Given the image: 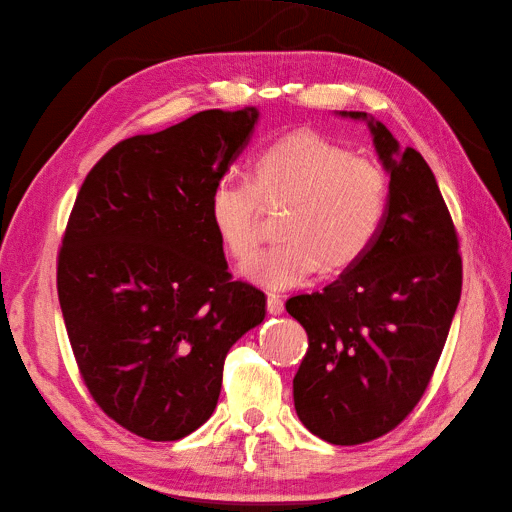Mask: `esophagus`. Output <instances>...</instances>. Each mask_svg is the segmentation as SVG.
I'll return each instance as SVG.
<instances>
[{
  "label": "esophagus",
  "mask_w": 512,
  "mask_h": 512,
  "mask_svg": "<svg viewBox=\"0 0 512 512\" xmlns=\"http://www.w3.org/2000/svg\"><path fill=\"white\" fill-rule=\"evenodd\" d=\"M267 312L269 314H282L284 312V301L277 294H267Z\"/></svg>",
  "instance_id": "1"
}]
</instances>
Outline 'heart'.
Instances as JSON below:
<instances>
[{"label": "heart", "instance_id": "b5f03b06", "mask_svg": "<svg viewBox=\"0 0 512 512\" xmlns=\"http://www.w3.org/2000/svg\"><path fill=\"white\" fill-rule=\"evenodd\" d=\"M262 203L288 207L282 218L286 239L243 273L269 288H290L322 265L346 269L369 252L389 209V181L378 164L303 130L262 149L252 162V181L226 175L213 185V226L241 262L260 245Z\"/></svg>", "mask_w": 512, "mask_h": 512}]
</instances>
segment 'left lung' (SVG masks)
Masks as SVG:
<instances>
[{"instance_id": "8db88e82", "label": "left lung", "mask_w": 512, "mask_h": 512, "mask_svg": "<svg viewBox=\"0 0 512 512\" xmlns=\"http://www.w3.org/2000/svg\"><path fill=\"white\" fill-rule=\"evenodd\" d=\"M367 121L389 173V209L369 252L286 312L309 348L292 380L294 408L314 436L363 444L395 429L421 401L461 297L459 239L421 153L401 149L384 123Z\"/></svg>"}]
</instances>
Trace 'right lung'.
I'll return each mask as SVG.
<instances>
[{
	"label": "right lung",
	"instance_id": "add662e5",
	"mask_svg": "<svg viewBox=\"0 0 512 512\" xmlns=\"http://www.w3.org/2000/svg\"><path fill=\"white\" fill-rule=\"evenodd\" d=\"M258 108L196 113L117 143L89 170L57 258V294L96 404L145 440L196 431L218 406L232 344L265 292L232 280L209 198Z\"/></svg>",
	"mask_w": 512,
	"mask_h": 512
}]
</instances>
